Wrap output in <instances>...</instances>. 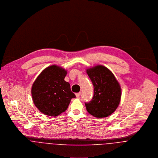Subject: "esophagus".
<instances>
[{"label": "esophagus", "mask_w": 158, "mask_h": 158, "mask_svg": "<svg viewBox=\"0 0 158 158\" xmlns=\"http://www.w3.org/2000/svg\"><path fill=\"white\" fill-rule=\"evenodd\" d=\"M75 95H76V97H77V98H79V97H80V95H81V92L76 93V94H75Z\"/></svg>", "instance_id": "esophagus-1"}]
</instances>
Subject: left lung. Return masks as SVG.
Masks as SVG:
<instances>
[{"instance_id":"8db88e82","label":"left lung","mask_w":158,"mask_h":158,"mask_svg":"<svg viewBox=\"0 0 158 158\" xmlns=\"http://www.w3.org/2000/svg\"><path fill=\"white\" fill-rule=\"evenodd\" d=\"M94 86V95L85 103L88 112L97 118L106 117L117 108L121 98L120 85L111 71L103 66L87 69Z\"/></svg>"}]
</instances>
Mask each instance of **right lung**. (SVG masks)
Segmentation results:
<instances>
[{
	"instance_id": "obj_1",
	"label": "right lung",
	"mask_w": 158,
	"mask_h": 158,
	"mask_svg": "<svg viewBox=\"0 0 158 158\" xmlns=\"http://www.w3.org/2000/svg\"><path fill=\"white\" fill-rule=\"evenodd\" d=\"M67 71L56 65L45 68L33 84L31 95L34 104L43 114L58 116L68 109L75 98L70 84L64 81Z\"/></svg>"
}]
</instances>
